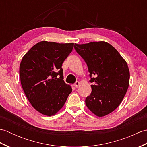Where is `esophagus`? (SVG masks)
Returning <instances> with one entry per match:
<instances>
[{
    "instance_id": "esophagus-1",
    "label": "esophagus",
    "mask_w": 147,
    "mask_h": 147,
    "mask_svg": "<svg viewBox=\"0 0 147 147\" xmlns=\"http://www.w3.org/2000/svg\"><path fill=\"white\" fill-rule=\"evenodd\" d=\"M80 82H76L74 84V87H75V88H78V87L80 86Z\"/></svg>"
}]
</instances>
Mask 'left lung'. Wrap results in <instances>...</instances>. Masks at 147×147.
Masks as SVG:
<instances>
[{"label":"left lung","instance_id":"obj_1","mask_svg":"<svg viewBox=\"0 0 147 147\" xmlns=\"http://www.w3.org/2000/svg\"><path fill=\"white\" fill-rule=\"evenodd\" d=\"M88 65L92 93L85 100L87 107L98 117L113 112L125 96L129 83L126 61L113 46L105 42L74 45Z\"/></svg>","mask_w":147,"mask_h":147}]
</instances>
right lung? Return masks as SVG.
<instances>
[{
	"label": "right lung",
	"mask_w": 147,
	"mask_h": 147,
	"mask_svg": "<svg viewBox=\"0 0 147 147\" xmlns=\"http://www.w3.org/2000/svg\"><path fill=\"white\" fill-rule=\"evenodd\" d=\"M73 43L42 41L22 59L20 76L24 94L40 113L51 116L61 110L72 92L63 80L62 65L73 51Z\"/></svg>",
	"instance_id": "1"
}]
</instances>
